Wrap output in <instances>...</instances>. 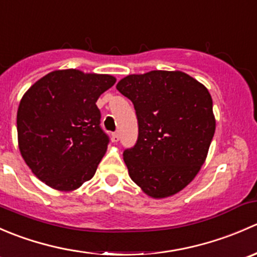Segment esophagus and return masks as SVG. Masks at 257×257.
Here are the masks:
<instances>
[{
  "label": "esophagus",
  "instance_id": "1",
  "mask_svg": "<svg viewBox=\"0 0 257 257\" xmlns=\"http://www.w3.org/2000/svg\"><path fill=\"white\" fill-rule=\"evenodd\" d=\"M112 138H113L114 143L119 142V139H120V137H119V132H114V133L112 134Z\"/></svg>",
  "mask_w": 257,
  "mask_h": 257
}]
</instances>
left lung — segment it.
I'll return each instance as SVG.
<instances>
[{
  "instance_id": "obj_1",
  "label": "left lung",
  "mask_w": 257,
  "mask_h": 257,
  "mask_svg": "<svg viewBox=\"0 0 257 257\" xmlns=\"http://www.w3.org/2000/svg\"><path fill=\"white\" fill-rule=\"evenodd\" d=\"M116 89L138 119L137 143L123 152L129 177L152 198L174 195L198 174L214 137L209 90L179 71L131 74Z\"/></svg>"
}]
</instances>
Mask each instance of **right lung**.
Wrapping results in <instances>:
<instances>
[{
  "instance_id": "right-lung-1",
  "label": "right lung",
  "mask_w": 257,
  "mask_h": 257,
  "mask_svg": "<svg viewBox=\"0 0 257 257\" xmlns=\"http://www.w3.org/2000/svg\"><path fill=\"white\" fill-rule=\"evenodd\" d=\"M114 83L108 74L54 71L22 97L17 112L20 152L48 186L69 191L93 178L109 144L95 102Z\"/></svg>"
}]
</instances>
